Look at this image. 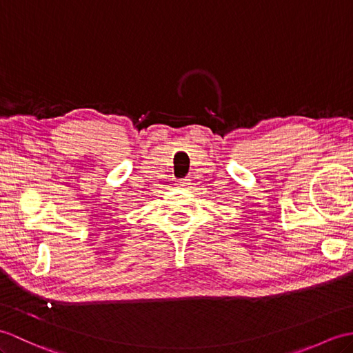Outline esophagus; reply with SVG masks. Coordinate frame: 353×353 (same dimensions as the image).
<instances>
[{
  "mask_svg": "<svg viewBox=\"0 0 353 353\" xmlns=\"http://www.w3.org/2000/svg\"><path fill=\"white\" fill-rule=\"evenodd\" d=\"M191 185V181L190 179H182V181L177 182V186L179 188H188V186Z\"/></svg>",
  "mask_w": 353,
  "mask_h": 353,
  "instance_id": "esophagus-1",
  "label": "esophagus"
}]
</instances>
